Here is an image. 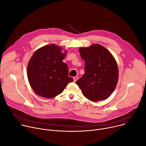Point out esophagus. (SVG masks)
Segmentation results:
<instances>
[{"mask_svg": "<svg viewBox=\"0 0 146 146\" xmlns=\"http://www.w3.org/2000/svg\"><path fill=\"white\" fill-rule=\"evenodd\" d=\"M73 79H74V82H76L78 80V77L75 76V77H73Z\"/></svg>", "mask_w": 146, "mask_h": 146, "instance_id": "obj_1", "label": "esophagus"}]
</instances>
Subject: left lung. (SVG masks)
Here are the masks:
<instances>
[{"instance_id": "left-lung-1", "label": "left lung", "mask_w": 146, "mask_h": 146, "mask_svg": "<svg viewBox=\"0 0 146 146\" xmlns=\"http://www.w3.org/2000/svg\"><path fill=\"white\" fill-rule=\"evenodd\" d=\"M85 61L84 74L76 81L84 96L97 102L107 99L116 87L118 80L116 62L111 53L100 44L79 49Z\"/></svg>"}]
</instances>
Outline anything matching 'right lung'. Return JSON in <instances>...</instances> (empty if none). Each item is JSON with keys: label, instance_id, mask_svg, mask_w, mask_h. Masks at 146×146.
Listing matches in <instances>:
<instances>
[{"label": "right lung", "instance_id": "1", "mask_svg": "<svg viewBox=\"0 0 146 146\" xmlns=\"http://www.w3.org/2000/svg\"><path fill=\"white\" fill-rule=\"evenodd\" d=\"M55 45L38 49L33 55L27 67L30 84L38 96L50 98L60 94L68 84L73 81L68 76L67 64L62 62L66 54Z\"/></svg>", "mask_w": 146, "mask_h": 146}]
</instances>
